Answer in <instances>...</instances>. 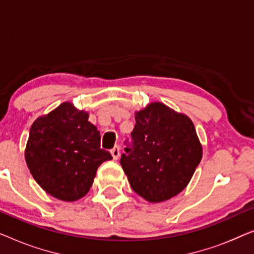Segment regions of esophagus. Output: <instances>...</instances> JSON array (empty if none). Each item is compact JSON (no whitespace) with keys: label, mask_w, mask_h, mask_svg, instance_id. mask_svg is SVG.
Masks as SVG:
<instances>
[{"label":"esophagus","mask_w":254,"mask_h":254,"mask_svg":"<svg viewBox=\"0 0 254 254\" xmlns=\"http://www.w3.org/2000/svg\"><path fill=\"white\" fill-rule=\"evenodd\" d=\"M111 155H112L113 159H118L120 156V148L119 145H114V147L111 149Z\"/></svg>","instance_id":"esophagus-1"}]
</instances>
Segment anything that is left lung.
<instances>
[{"label":"left lung","instance_id":"1","mask_svg":"<svg viewBox=\"0 0 254 254\" xmlns=\"http://www.w3.org/2000/svg\"><path fill=\"white\" fill-rule=\"evenodd\" d=\"M131 144L120 164L135 193L149 202H162L189 185L202 158L192 120L162 103L135 113Z\"/></svg>","mask_w":254,"mask_h":254}]
</instances>
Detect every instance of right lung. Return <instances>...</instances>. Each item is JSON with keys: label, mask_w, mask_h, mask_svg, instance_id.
I'll return each mask as SVG.
<instances>
[{"label": "right lung", "mask_w": 254, "mask_h": 254, "mask_svg": "<svg viewBox=\"0 0 254 254\" xmlns=\"http://www.w3.org/2000/svg\"><path fill=\"white\" fill-rule=\"evenodd\" d=\"M89 114L62 103L31 126L25 161L41 189L62 201H76L89 192L97 169L112 159L100 148V133Z\"/></svg>", "instance_id": "1"}]
</instances>
